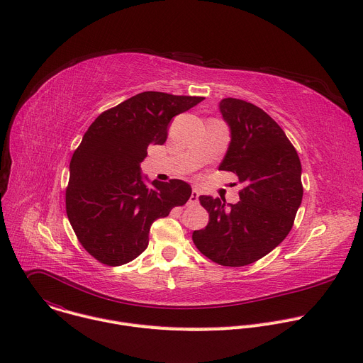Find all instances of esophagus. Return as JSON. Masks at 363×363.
Returning a JSON list of instances; mask_svg holds the SVG:
<instances>
[{
    "mask_svg": "<svg viewBox=\"0 0 363 363\" xmlns=\"http://www.w3.org/2000/svg\"><path fill=\"white\" fill-rule=\"evenodd\" d=\"M198 199H199V192H198V189H192L188 203H189V205H196V203H198Z\"/></svg>",
    "mask_w": 363,
    "mask_h": 363,
    "instance_id": "obj_1",
    "label": "esophagus"
}]
</instances>
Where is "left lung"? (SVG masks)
Wrapping results in <instances>:
<instances>
[{
    "mask_svg": "<svg viewBox=\"0 0 363 363\" xmlns=\"http://www.w3.org/2000/svg\"><path fill=\"white\" fill-rule=\"evenodd\" d=\"M220 112L231 140L221 171L244 185L237 203L201 195L210 214L205 228L192 233L196 248L227 266L251 264L274 250L290 233L301 203V164L283 129L260 108L227 97Z\"/></svg>",
    "mask_w": 363,
    "mask_h": 363,
    "instance_id": "8db88e82",
    "label": "left lung"
}]
</instances>
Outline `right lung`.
<instances>
[{"instance_id": "obj_1", "label": "right lung", "mask_w": 363, "mask_h": 363, "mask_svg": "<svg viewBox=\"0 0 363 363\" xmlns=\"http://www.w3.org/2000/svg\"><path fill=\"white\" fill-rule=\"evenodd\" d=\"M202 100L143 91L89 126L70 161L66 211L80 244L100 263L135 260L147 247L153 221L189 199L191 185L181 179L147 186L140 164L150 143H165L172 118Z\"/></svg>"}]
</instances>
